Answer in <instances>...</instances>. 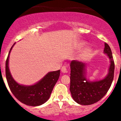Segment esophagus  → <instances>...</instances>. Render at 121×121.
I'll return each mask as SVG.
<instances>
[{
    "label": "esophagus",
    "instance_id": "obj_1",
    "mask_svg": "<svg viewBox=\"0 0 121 121\" xmlns=\"http://www.w3.org/2000/svg\"><path fill=\"white\" fill-rule=\"evenodd\" d=\"M61 71L62 72L64 73H67L68 72V70H67L66 66H63V67H62Z\"/></svg>",
    "mask_w": 121,
    "mask_h": 121
}]
</instances>
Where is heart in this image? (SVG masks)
<instances>
[{"instance_id":"heart-1","label":"heart","mask_w":121,"mask_h":121,"mask_svg":"<svg viewBox=\"0 0 121 121\" xmlns=\"http://www.w3.org/2000/svg\"><path fill=\"white\" fill-rule=\"evenodd\" d=\"M83 45H84L83 43H80L79 47H81ZM91 52H92L91 48H90L89 47L86 48L84 49V50H82L81 53H80V54L78 56V58L80 60L86 59H88V57L90 56V54L91 53Z\"/></svg>"}]
</instances>
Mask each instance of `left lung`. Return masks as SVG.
Here are the masks:
<instances>
[{
  "label": "left lung",
  "instance_id": "obj_1",
  "mask_svg": "<svg viewBox=\"0 0 121 121\" xmlns=\"http://www.w3.org/2000/svg\"><path fill=\"white\" fill-rule=\"evenodd\" d=\"M104 53L108 57L110 64L106 76L99 81H90L86 79L85 63L74 60L71 62L70 90L73 99L79 104L88 105L98 102L110 88L114 78L115 63L110 47L106 43Z\"/></svg>",
  "mask_w": 121,
  "mask_h": 121
}]
</instances>
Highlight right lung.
<instances>
[{
	"instance_id": "right-lung-1",
	"label": "right lung",
	"mask_w": 121,
	"mask_h": 121,
	"mask_svg": "<svg viewBox=\"0 0 121 121\" xmlns=\"http://www.w3.org/2000/svg\"><path fill=\"white\" fill-rule=\"evenodd\" d=\"M14 44L9 50L5 64L6 78L9 89L14 96L22 103L29 106H39L47 102L50 98L54 85L59 78L60 70L48 73L34 85H23L18 84L11 74L8 67L9 54Z\"/></svg>"
}]
</instances>
